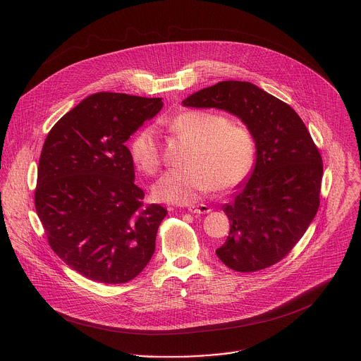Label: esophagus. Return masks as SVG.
Here are the masks:
<instances>
[{"label": "esophagus", "mask_w": 361, "mask_h": 361, "mask_svg": "<svg viewBox=\"0 0 361 361\" xmlns=\"http://www.w3.org/2000/svg\"><path fill=\"white\" fill-rule=\"evenodd\" d=\"M192 214H208L211 211L209 207L206 204H199V206H190L188 208Z\"/></svg>", "instance_id": "esophagus-1"}]
</instances>
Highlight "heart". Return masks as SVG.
<instances>
[{
    "mask_svg": "<svg viewBox=\"0 0 361 361\" xmlns=\"http://www.w3.org/2000/svg\"><path fill=\"white\" fill-rule=\"evenodd\" d=\"M164 126L173 136L193 143L188 168L169 171L155 183L157 199L173 204L197 202L214 188L228 192L238 188L252 172L256 161V139L243 123L216 112L188 109L176 114ZM130 155L139 169L154 175L161 153L154 132L149 128L136 133Z\"/></svg>",
    "mask_w": 361,
    "mask_h": 361,
    "instance_id": "1",
    "label": "heart"
}]
</instances>
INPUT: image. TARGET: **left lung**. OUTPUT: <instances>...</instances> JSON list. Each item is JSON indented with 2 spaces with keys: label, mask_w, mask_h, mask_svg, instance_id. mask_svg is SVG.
Wrapping results in <instances>:
<instances>
[{
  "label": "left lung",
  "mask_w": 361,
  "mask_h": 361,
  "mask_svg": "<svg viewBox=\"0 0 361 361\" xmlns=\"http://www.w3.org/2000/svg\"><path fill=\"white\" fill-rule=\"evenodd\" d=\"M185 106L219 108L253 132L257 158L249 182L224 206L231 222L218 258L238 272H256L286 257L319 207L322 158L296 111L249 82L225 80Z\"/></svg>",
  "instance_id": "8db88e82"
}]
</instances>
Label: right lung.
Wrapping results in <instances>:
<instances>
[{
	"label": "right lung",
	"instance_id": "right-lung-1",
	"mask_svg": "<svg viewBox=\"0 0 361 361\" xmlns=\"http://www.w3.org/2000/svg\"><path fill=\"white\" fill-rule=\"evenodd\" d=\"M161 100L89 96L52 126L44 142L36 212L54 253L92 281L126 283L154 253L166 209L143 202L125 142L159 112Z\"/></svg>",
	"mask_w": 361,
	"mask_h": 361
}]
</instances>
